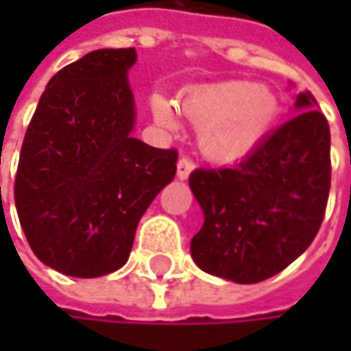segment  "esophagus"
Instances as JSON below:
<instances>
[{"mask_svg": "<svg viewBox=\"0 0 351 351\" xmlns=\"http://www.w3.org/2000/svg\"><path fill=\"white\" fill-rule=\"evenodd\" d=\"M193 167H195V165L191 162L189 156H180V160H178V165H176V175H178V178H186V176L191 175Z\"/></svg>", "mask_w": 351, "mask_h": 351, "instance_id": "34e87169", "label": "esophagus"}]
</instances>
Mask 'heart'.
<instances>
[{
	"instance_id": "heart-1",
	"label": "heart",
	"mask_w": 351,
	"mask_h": 351,
	"mask_svg": "<svg viewBox=\"0 0 351 351\" xmlns=\"http://www.w3.org/2000/svg\"><path fill=\"white\" fill-rule=\"evenodd\" d=\"M180 106L199 125L203 152L219 162H234L250 154L274 125L280 104L278 97L250 81H223L189 89ZM156 119L175 125L173 106L156 97Z\"/></svg>"
}]
</instances>
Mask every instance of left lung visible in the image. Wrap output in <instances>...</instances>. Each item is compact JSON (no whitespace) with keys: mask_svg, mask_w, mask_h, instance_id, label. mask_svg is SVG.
<instances>
[{"mask_svg":"<svg viewBox=\"0 0 351 351\" xmlns=\"http://www.w3.org/2000/svg\"><path fill=\"white\" fill-rule=\"evenodd\" d=\"M299 113L268 134L236 167L189 176L205 223L191 240L197 266L240 285L266 280L315 240L329 186V123L311 91Z\"/></svg>","mask_w":351,"mask_h":351,"instance_id":"8db88e82","label":"left lung"}]
</instances>
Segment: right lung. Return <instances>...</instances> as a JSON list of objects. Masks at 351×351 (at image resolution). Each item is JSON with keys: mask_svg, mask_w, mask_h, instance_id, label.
<instances>
[{"mask_svg": "<svg viewBox=\"0 0 351 351\" xmlns=\"http://www.w3.org/2000/svg\"><path fill=\"white\" fill-rule=\"evenodd\" d=\"M134 48H104L60 69L24 136L14 199L38 260L79 278L121 268L140 217L175 178V148L132 138Z\"/></svg>", "mask_w": 351, "mask_h": 351, "instance_id": "obj_1", "label": "right lung"}]
</instances>
